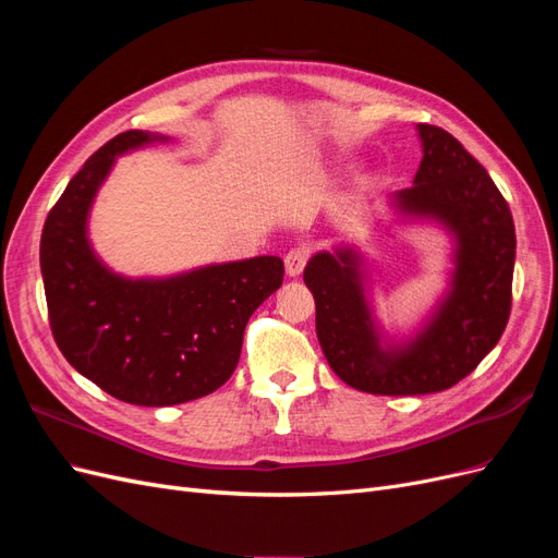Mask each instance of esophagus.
Wrapping results in <instances>:
<instances>
[{"label": "esophagus", "mask_w": 558, "mask_h": 558, "mask_svg": "<svg viewBox=\"0 0 558 558\" xmlns=\"http://www.w3.org/2000/svg\"><path fill=\"white\" fill-rule=\"evenodd\" d=\"M307 258H310V251H307L305 246H295V248H291L289 253H286V258H283L286 275H289V277H298V275L302 272V269H305Z\"/></svg>", "instance_id": "esophagus-1"}]
</instances>
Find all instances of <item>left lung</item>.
Returning a JSON list of instances; mask_svg holds the SVG:
<instances>
[{
  "instance_id": "8db88e82",
  "label": "left lung",
  "mask_w": 558,
  "mask_h": 558,
  "mask_svg": "<svg viewBox=\"0 0 558 558\" xmlns=\"http://www.w3.org/2000/svg\"><path fill=\"white\" fill-rule=\"evenodd\" d=\"M424 158L393 207L430 218L453 238L449 291L428 324L404 344H381L365 298L356 248L320 251L305 267L316 302V335L332 373L375 396L437 393L468 377L508 326L514 221L508 202L463 144L437 125H416Z\"/></svg>"
}]
</instances>
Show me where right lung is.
I'll list each match as a JSON object with an SVG mask.
<instances>
[{"instance_id": "1", "label": "right lung", "mask_w": 558, "mask_h": 558, "mask_svg": "<svg viewBox=\"0 0 558 558\" xmlns=\"http://www.w3.org/2000/svg\"><path fill=\"white\" fill-rule=\"evenodd\" d=\"M162 134L128 130L93 154L48 211L41 277L62 356L109 396L167 408L214 393L238 367L251 314L283 281L277 256L128 279L95 256L88 214L116 156Z\"/></svg>"}]
</instances>
